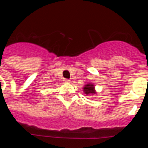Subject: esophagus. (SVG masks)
Returning <instances> with one entry per match:
<instances>
[{"instance_id": "34e87169", "label": "esophagus", "mask_w": 148, "mask_h": 148, "mask_svg": "<svg viewBox=\"0 0 148 148\" xmlns=\"http://www.w3.org/2000/svg\"><path fill=\"white\" fill-rule=\"evenodd\" d=\"M63 82H64V83H70V80H69V79H66V78H64Z\"/></svg>"}]
</instances>
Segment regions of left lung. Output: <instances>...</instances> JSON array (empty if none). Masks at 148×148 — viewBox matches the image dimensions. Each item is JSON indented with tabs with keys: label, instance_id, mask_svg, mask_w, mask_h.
Wrapping results in <instances>:
<instances>
[{
	"label": "left lung",
	"instance_id": "left-lung-1",
	"mask_svg": "<svg viewBox=\"0 0 148 148\" xmlns=\"http://www.w3.org/2000/svg\"><path fill=\"white\" fill-rule=\"evenodd\" d=\"M83 91L86 95H94L97 93V92L95 91V85L92 83H88L86 84L84 87H83Z\"/></svg>",
	"mask_w": 148,
	"mask_h": 148
}]
</instances>
